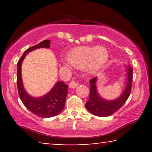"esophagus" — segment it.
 Instances as JSON below:
<instances>
[{"label": "esophagus", "instance_id": "34e87169", "mask_svg": "<svg viewBox=\"0 0 152 152\" xmlns=\"http://www.w3.org/2000/svg\"><path fill=\"white\" fill-rule=\"evenodd\" d=\"M77 86H78V83L75 82V80H72L69 84V87H70V88H76V87Z\"/></svg>", "mask_w": 152, "mask_h": 152}]
</instances>
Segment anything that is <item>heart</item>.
<instances>
[{"label": "heart", "instance_id": "1", "mask_svg": "<svg viewBox=\"0 0 152 152\" xmlns=\"http://www.w3.org/2000/svg\"><path fill=\"white\" fill-rule=\"evenodd\" d=\"M109 53L106 48L97 45L80 46L71 50L67 54V59L70 66L77 68L86 66L89 71L94 72L100 69L107 63ZM68 65L67 63H64Z\"/></svg>", "mask_w": 152, "mask_h": 152}]
</instances>
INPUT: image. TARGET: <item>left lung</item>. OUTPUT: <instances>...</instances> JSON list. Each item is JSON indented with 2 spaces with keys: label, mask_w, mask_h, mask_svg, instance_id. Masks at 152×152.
Here are the masks:
<instances>
[{
  "label": "left lung",
  "mask_w": 152,
  "mask_h": 152,
  "mask_svg": "<svg viewBox=\"0 0 152 152\" xmlns=\"http://www.w3.org/2000/svg\"><path fill=\"white\" fill-rule=\"evenodd\" d=\"M127 70V84L125 90L121 96L115 100L107 101L101 98L96 90V80L97 77H93L90 80V96L88 101L86 103L87 110L93 115L99 117H107L115 113L122 106L129 97L133 82V68L132 66L129 65L126 67Z\"/></svg>",
  "instance_id": "obj_1"
}]
</instances>
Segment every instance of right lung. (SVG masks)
I'll use <instances>...</instances> for the list:
<instances>
[{"mask_svg": "<svg viewBox=\"0 0 152 152\" xmlns=\"http://www.w3.org/2000/svg\"><path fill=\"white\" fill-rule=\"evenodd\" d=\"M50 41L44 40L38 44L29 48L24 52L23 55L18 60L17 64V88L18 95L23 104L29 111L41 118H51L61 113L65 106L66 95L68 93V85L63 81L56 83L55 86L46 95L40 97H32L26 93L23 88L21 79V64L29 52L40 48H49Z\"/></svg>", "mask_w": 152, "mask_h": 152, "instance_id": "1", "label": "right lung"}]
</instances>
